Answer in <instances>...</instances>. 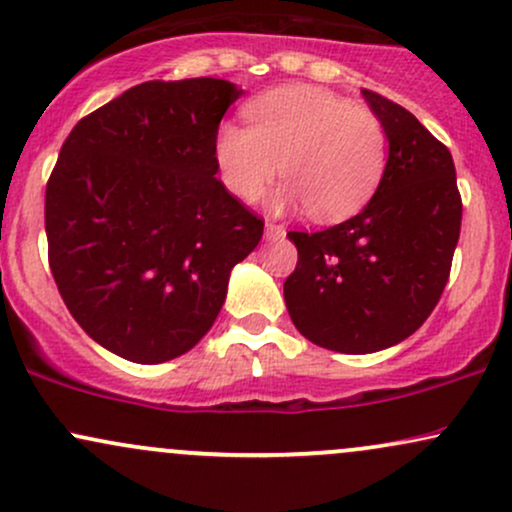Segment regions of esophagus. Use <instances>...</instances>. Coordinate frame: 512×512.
Segmentation results:
<instances>
[{
    "instance_id": "obj_1",
    "label": "esophagus",
    "mask_w": 512,
    "mask_h": 512,
    "mask_svg": "<svg viewBox=\"0 0 512 512\" xmlns=\"http://www.w3.org/2000/svg\"><path fill=\"white\" fill-rule=\"evenodd\" d=\"M284 226H276V223H267V226H264V238L267 240H279V238H284Z\"/></svg>"
}]
</instances>
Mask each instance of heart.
<instances>
[{
    "label": "heart",
    "instance_id": "b5f03b06",
    "mask_svg": "<svg viewBox=\"0 0 512 512\" xmlns=\"http://www.w3.org/2000/svg\"><path fill=\"white\" fill-rule=\"evenodd\" d=\"M248 127L223 122L214 137L219 178L252 202L279 175L267 199L274 214L310 207L317 221L351 216L373 197L387 163L380 117L317 86H281L245 108Z\"/></svg>",
    "mask_w": 512,
    "mask_h": 512
}]
</instances>
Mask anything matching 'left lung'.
Segmentation results:
<instances>
[{"instance_id":"obj_1","label":"left lung","mask_w":512,"mask_h":512,"mask_svg":"<svg viewBox=\"0 0 512 512\" xmlns=\"http://www.w3.org/2000/svg\"><path fill=\"white\" fill-rule=\"evenodd\" d=\"M361 93L387 132L383 180L354 219L289 233L298 264L284 281L296 330L339 354L383 351L424 325L448 284L462 223L448 146L402 105Z\"/></svg>"}]
</instances>
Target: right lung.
Returning <instances> with one entry per match:
<instances>
[{"label": "right lung", "mask_w": 512, "mask_h": 512, "mask_svg": "<svg viewBox=\"0 0 512 512\" xmlns=\"http://www.w3.org/2000/svg\"><path fill=\"white\" fill-rule=\"evenodd\" d=\"M231 81H146L76 122L45 190L48 260L93 342L134 363L195 346L264 221L216 178Z\"/></svg>", "instance_id": "add662e5"}]
</instances>
